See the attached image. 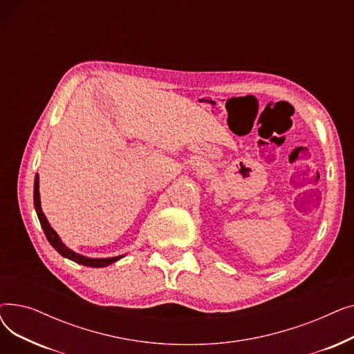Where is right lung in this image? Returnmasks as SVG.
<instances>
[{
  "mask_svg": "<svg viewBox=\"0 0 354 354\" xmlns=\"http://www.w3.org/2000/svg\"><path fill=\"white\" fill-rule=\"evenodd\" d=\"M34 208L37 212V216L40 219V224L43 227V231L46 234V238L48 239V243L53 245V248L57 251L59 254H62L63 257L71 259V261L82 264V266H87V267H106L111 263L118 261L119 258L122 257H113V258H86L83 255H79L76 252H73L71 250H68L59 238V235L54 232V230L50 227L47 218L44 216L43 211H41V205H40V194H39V176L35 175L34 179Z\"/></svg>",
  "mask_w": 354,
  "mask_h": 354,
  "instance_id": "add662e5",
  "label": "right lung"
}]
</instances>
